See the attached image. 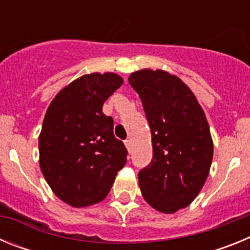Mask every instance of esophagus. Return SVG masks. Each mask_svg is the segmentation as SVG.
I'll use <instances>...</instances> for the list:
<instances>
[{"mask_svg": "<svg viewBox=\"0 0 250 250\" xmlns=\"http://www.w3.org/2000/svg\"><path fill=\"white\" fill-rule=\"evenodd\" d=\"M125 146H126L127 151H131V147H132L131 140H125Z\"/></svg>", "mask_w": 250, "mask_h": 250, "instance_id": "1", "label": "esophagus"}]
</instances>
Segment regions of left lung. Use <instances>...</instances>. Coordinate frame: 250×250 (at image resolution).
<instances>
[{"instance_id": "1", "label": "left lung", "mask_w": 250, "mask_h": 250, "mask_svg": "<svg viewBox=\"0 0 250 250\" xmlns=\"http://www.w3.org/2000/svg\"><path fill=\"white\" fill-rule=\"evenodd\" d=\"M129 83L151 130V163L139 171L141 194L155 210L173 214L191 204L209 175L214 146L207 116L175 75L144 68Z\"/></svg>"}]
</instances>
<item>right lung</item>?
<instances>
[{
  "instance_id": "1",
  "label": "right lung",
  "mask_w": 250,
  "mask_h": 250,
  "mask_svg": "<svg viewBox=\"0 0 250 250\" xmlns=\"http://www.w3.org/2000/svg\"><path fill=\"white\" fill-rule=\"evenodd\" d=\"M123 83L114 72L83 75L65 86L46 111L40 167L55 195L71 207L103 202L126 164V147L114 136L111 116L103 112Z\"/></svg>"
}]
</instances>
